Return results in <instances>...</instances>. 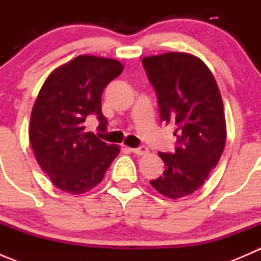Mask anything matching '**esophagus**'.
I'll use <instances>...</instances> for the list:
<instances>
[{"label":"esophagus","instance_id":"1","mask_svg":"<svg viewBox=\"0 0 261 261\" xmlns=\"http://www.w3.org/2000/svg\"><path fill=\"white\" fill-rule=\"evenodd\" d=\"M134 154L136 155H146L149 152V149L145 146H140V147H134V149H130Z\"/></svg>","mask_w":261,"mask_h":261}]
</instances>
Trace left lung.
<instances>
[{"instance_id":"obj_1","label":"left lung","mask_w":261,"mask_h":261,"mask_svg":"<svg viewBox=\"0 0 261 261\" xmlns=\"http://www.w3.org/2000/svg\"><path fill=\"white\" fill-rule=\"evenodd\" d=\"M143 64L158 93L160 118L177 125L175 151L159 152L165 170L150 184L168 198L187 197L203 186L225 149L220 89L208 67L192 54L145 57Z\"/></svg>"}]
</instances>
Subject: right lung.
Returning a JSON list of instances; mask_svg holds the SVG:
<instances>
[{"label": "right lung", "mask_w": 261, "mask_h": 261, "mask_svg": "<svg viewBox=\"0 0 261 261\" xmlns=\"http://www.w3.org/2000/svg\"><path fill=\"white\" fill-rule=\"evenodd\" d=\"M122 70L118 60L80 55L53 70L44 82L31 111L29 138L39 165L57 188L86 193L101 183L120 152L118 145L87 133L84 121L96 115L98 127H106L101 97Z\"/></svg>", "instance_id": "right-lung-1"}]
</instances>
